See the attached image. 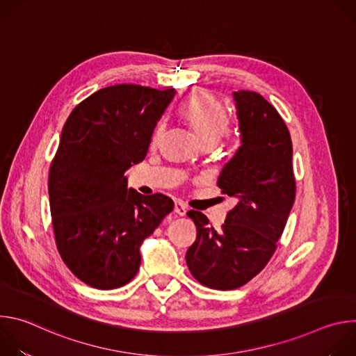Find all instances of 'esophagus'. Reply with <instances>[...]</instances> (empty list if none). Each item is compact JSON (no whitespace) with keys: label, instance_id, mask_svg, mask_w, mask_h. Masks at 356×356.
<instances>
[{"label":"esophagus","instance_id":"esophagus-1","mask_svg":"<svg viewBox=\"0 0 356 356\" xmlns=\"http://www.w3.org/2000/svg\"><path fill=\"white\" fill-rule=\"evenodd\" d=\"M175 213L177 214V216H186V213H187V209H186V206L183 204V202H180V201H176V204H175Z\"/></svg>","mask_w":356,"mask_h":356}]
</instances>
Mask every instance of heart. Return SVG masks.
<instances>
[{"instance_id":"b5f03b06","label":"heart","mask_w":356,"mask_h":356,"mask_svg":"<svg viewBox=\"0 0 356 356\" xmlns=\"http://www.w3.org/2000/svg\"><path fill=\"white\" fill-rule=\"evenodd\" d=\"M181 118L195 134L202 146H214L221 135L231 134L225 104L207 91L193 92L180 110ZM165 125L159 124L152 136V143H158L163 136Z\"/></svg>"}]
</instances>
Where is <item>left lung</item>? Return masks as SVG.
<instances>
[{
	"label": "left lung",
	"mask_w": 356,
	"mask_h": 356,
	"mask_svg": "<svg viewBox=\"0 0 356 356\" xmlns=\"http://www.w3.org/2000/svg\"><path fill=\"white\" fill-rule=\"evenodd\" d=\"M241 146L224 166L218 187L235 197L221 231L190 210L197 238L186 264L197 282L232 290L255 277L270 261L296 197L290 132L276 108L255 91H234Z\"/></svg>",
	"instance_id": "8db88e82"
}]
</instances>
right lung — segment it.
I'll return each mask as SVG.
<instances>
[{
    "label": "right lung",
    "mask_w": 356,
    "mask_h": 356,
    "mask_svg": "<svg viewBox=\"0 0 356 356\" xmlns=\"http://www.w3.org/2000/svg\"><path fill=\"white\" fill-rule=\"evenodd\" d=\"M175 88H101L69 115L49 170V200L60 257L86 284L111 290L140 266L139 246L175 202L127 188L125 172L146 156Z\"/></svg>",
    "instance_id": "right-lung-1"
}]
</instances>
